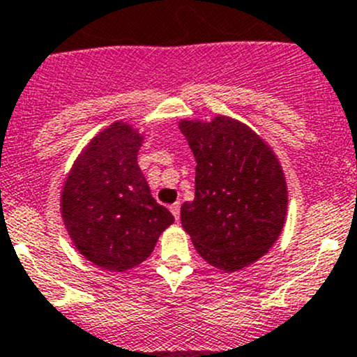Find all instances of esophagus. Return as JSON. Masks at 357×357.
I'll list each match as a JSON object with an SVG mask.
<instances>
[{"mask_svg":"<svg viewBox=\"0 0 357 357\" xmlns=\"http://www.w3.org/2000/svg\"><path fill=\"white\" fill-rule=\"evenodd\" d=\"M169 210H171V213H172V215H174V219L179 220V210H181V205H179V202L172 204L171 207H169Z\"/></svg>","mask_w":357,"mask_h":357,"instance_id":"1","label":"esophagus"}]
</instances>
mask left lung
Masks as SVG:
<instances>
[{
    "label": "left lung",
    "mask_w": 357,
    "mask_h": 357,
    "mask_svg": "<svg viewBox=\"0 0 357 357\" xmlns=\"http://www.w3.org/2000/svg\"><path fill=\"white\" fill-rule=\"evenodd\" d=\"M197 160L195 200L181 207L183 229L207 264L236 272L260 260L287 215V183L265 138L231 116L181 119Z\"/></svg>",
    "instance_id": "obj_1"
}]
</instances>
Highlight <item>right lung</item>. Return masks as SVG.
<instances>
[{"instance_id":"right-lung-1","label":"right lung","mask_w":357,"mask_h":357,"mask_svg":"<svg viewBox=\"0 0 357 357\" xmlns=\"http://www.w3.org/2000/svg\"><path fill=\"white\" fill-rule=\"evenodd\" d=\"M142 144L133 125L111 123L82 149L63 183L59 208L71 243L107 272L138 267L174 222L138 167Z\"/></svg>"}]
</instances>
